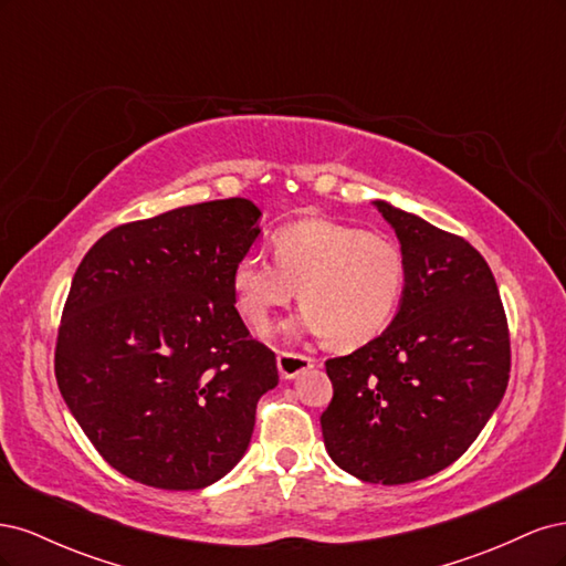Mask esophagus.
Segmentation results:
<instances>
[{
	"mask_svg": "<svg viewBox=\"0 0 566 566\" xmlns=\"http://www.w3.org/2000/svg\"><path fill=\"white\" fill-rule=\"evenodd\" d=\"M276 361H279V373L283 380H293L300 373L316 366V358L306 354H293V352H281Z\"/></svg>",
	"mask_w": 566,
	"mask_h": 566,
	"instance_id": "esophagus-1",
	"label": "esophagus"
}]
</instances>
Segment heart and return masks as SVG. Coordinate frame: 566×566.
Instances as JSON below:
<instances>
[{
  "label": "heart",
  "instance_id": "heart-1",
  "mask_svg": "<svg viewBox=\"0 0 566 566\" xmlns=\"http://www.w3.org/2000/svg\"><path fill=\"white\" fill-rule=\"evenodd\" d=\"M271 252L273 264L250 252L231 271L238 312L256 333L295 290L304 310L293 331L325 335L339 349L378 337L397 312L406 264L385 233L310 217L273 233Z\"/></svg>",
  "mask_w": 566,
  "mask_h": 566
}]
</instances>
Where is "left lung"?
Masks as SVG:
<instances>
[{
  "label": "left lung",
  "instance_id": "8db88e82",
  "mask_svg": "<svg viewBox=\"0 0 566 566\" xmlns=\"http://www.w3.org/2000/svg\"><path fill=\"white\" fill-rule=\"evenodd\" d=\"M406 283L389 328L325 361L333 401L321 430L337 465L370 484L449 468L484 430L510 378V333L486 260L465 238L385 200Z\"/></svg>",
  "mask_w": 566,
  "mask_h": 566
}]
</instances>
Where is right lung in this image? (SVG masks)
Wrapping results in <instances>:
<instances>
[{"instance_id": "1", "label": "right lung", "mask_w": 566, "mask_h": 566, "mask_svg": "<svg viewBox=\"0 0 566 566\" xmlns=\"http://www.w3.org/2000/svg\"><path fill=\"white\" fill-rule=\"evenodd\" d=\"M245 198L188 205L101 235L80 262L56 339V382L111 468L193 491L248 451L276 354L235 310L231 271L260 235Z\"/></svg>"}]
</instances>
